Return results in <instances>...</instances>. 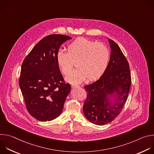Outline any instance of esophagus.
<instances>
[{
  "mask_svg": "<svg viewBox=\"0 0 154 154\" xmlns=\"http://www.w3.org/2000/svg\"><path fill=\"white\" fill-rule=\"evenodd\" d=\"M78 87H79V86L77 85H75V84L71 85V88H78Z\"/></svg>",
  "mask_w": 154,
  "mask_h": 154,
  "instance_id": "obj_1",
  "label": "esophagus"
}]
</instances>
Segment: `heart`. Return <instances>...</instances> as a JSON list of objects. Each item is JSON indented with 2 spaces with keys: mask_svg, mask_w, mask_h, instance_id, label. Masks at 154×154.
<instances>
[{
  "mask_svg": "<svg viewBox=\"0 0 154 154\" xmlns=\"http://www.w3.org/2000/svg\"><path fill=\"white\" fill-rule=\"evenodd\" d=\"M56 60L64 75L70 73L76 61L77 68L66 77V80L79 83L86 79L89 81L97 80L103 74L109 63V52L103 43L79 38L68 46V52L58 51Z\"/></svg>",
  "mask_w": 154,
  "mask_h": 154,
  "instance_id": "1",
  "label": "heart"
}]
</instances>
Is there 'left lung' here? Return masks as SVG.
<instances>
[{
    "label": "left lung",
    "instance_id": "1",
    "mask_svg": "<svg viewBox=\"0 0 154 154\" xmlns=\"http://www.w3.org/2000/svg\"><path fill=\"white\" fill-rule=\"evenodd\" d=\"M111 55L108 66L101 77L84 86L87 93L83 113L91 122L102 125L111 122L121 112L131 85L128 63L120 48L109 39ZM116 96L111 101L110 97Z\"/></svg>",
    "mask_w": 154,
    "mask_h": 154
}]
</instances>
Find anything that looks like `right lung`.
<instances>
[{"label":"right lung","instance_id":"right-lung-1","mask_svg":"<svg viewBox=\"0 0 154 154\" xmlns=\"http://www.w3.org/2000/svg\"><path fill=\"white\" fill-rule=\"evenodd\" d=\"M70 39L64 35L46 36L22 64L19 85L27 111L38 121H50L57 118L71 91V85L64 81L56 60L61 45Z\"/></svg>","mask_w":154,"mask_h":154}]
</instances>
